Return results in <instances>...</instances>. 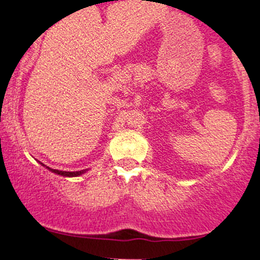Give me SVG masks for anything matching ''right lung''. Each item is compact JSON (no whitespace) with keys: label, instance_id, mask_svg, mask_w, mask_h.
I'll return each mask as SVG.
<instances>
[{"label":"right lung","instance_id":"obj_1","mask_svg":"<svg viewBox=\"0 0 260 260\" xmlns=\"http://www.w3.org/2000/svg\"><path fill=\"white\" fill-rule=\"evenodd\" d=\"M47 169L51 170L52 172H55V174H57V175L66 176V177H74V176H79V175L84 174V172H85V170H82V171H73V172H71V171H59V170H53V169H50V168H47Z\"/></svg>","mask_w":260,"mask_h":260}]
</instances>
